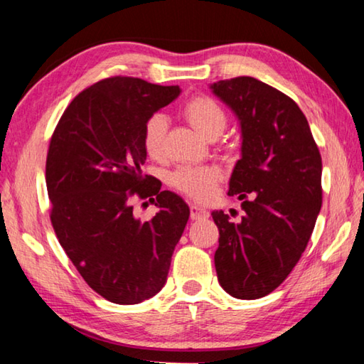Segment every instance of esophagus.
Listing matches in <instances>:
<instances>
[{
  "label": "esophagus",
  "instance_id": "obj_1",
  "mask_svg": "<svg viewBox=\"0 0 364 364\" xmlns=\"http://www.w3.org/2000/svg\"><path fill=\"white\" fill-rule=\"evenodd\" d=\"M191 218L193 220L208 218V210H205L204 207H199V205H191Z\"/></svg>",
  "mask_w": 364,
  "mask_h": 364
}]
</instances>
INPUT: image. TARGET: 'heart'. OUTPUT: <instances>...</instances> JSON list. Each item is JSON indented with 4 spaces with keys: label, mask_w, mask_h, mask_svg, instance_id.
<instances>
[{
    "label": "heart",
    "mask_w": 364,
    "mask_h": 364,
    "mask_svg": "<svg viewBox=\"0 0 364 364\" xmlns=\"http://www.w3.org/2000/svg\"><path fill=\"white\" fill-rule=\"evenodd\" d=\"M183 115L189 125L205 139L220 136L228 123L223 107L208 96H197L189 100L184 104ZM167 128L168 120L164 114H154L146 120L143 128V146L149 157L159 159L164 154ZM220 178V170L215 167H186L175 171L171 176V184L193 199L204 202L212 199Z\"/></svg>",
    "instance_id": "obj_1"
}]
</instances>
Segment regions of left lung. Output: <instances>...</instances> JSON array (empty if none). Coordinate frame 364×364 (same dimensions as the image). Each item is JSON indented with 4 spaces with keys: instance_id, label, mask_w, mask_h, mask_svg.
<instances>
[{
    "instance_id": "8db88e82",
    "label": "left lung",
    "mask_w": 364,
    "mask_h": 364,
    "mask_svg": "<svg viewBox=\"0 0 364 364\" xmlns=\"http://www.w3.org/2000/svg\"><path fill=\"white\" fill-rule=\"evenodd\" d=\"M210 90L241 128L228 194L250 197L237 223L212 212L220 231L215 268L228 294L255 300L287 278L310 241L323 202L321 154L300 107L273 86L237 77Z\"/></svg>"
}]
</instances>
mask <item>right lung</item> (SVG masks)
Instances as JSON below:
<instances>
[{
    "instance_id": "obj_1",
    "label": "right lung",
    "mask_w": 364,
    "mask_h": 364,
    "mask_svg": "<svg viewBox=\"0 0 364 364\" xmlns=\"http://www.w3.org/2000/svg\"><path fill=\"white\" fill-rule=\"evenodd\" d=\"M180 93V86L106 78L69 104L49 143L53 228L82 278L112 304H139L165 286L188 223L186 202L141 170L146 120ZM133 195L159 208L151 220L134 215Z\"/></svg>"
}]
</instances>
